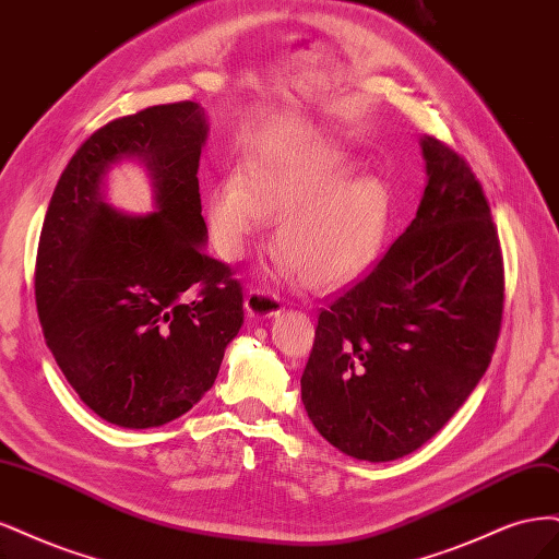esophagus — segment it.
<instances>
[{
	"label": "esophagus",
	"instance_id": "esophagus-1",
	"mask_svg": "<svg viewBox=\"0 0 559 559\" xmlns=\"http://www.w3.org/2000/svg\"><path fill=\"white\" fill-rule=\"evenodd\" d=\"M243 309L250 320H264L283 313V304L276 295L266 290H250L243 299Z\"/></svg>",
	"mask_w": 559,
	"mask_h": 559
}]
</instances>
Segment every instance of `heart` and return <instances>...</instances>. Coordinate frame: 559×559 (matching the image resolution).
Wrapping results in <instances>:
<instances>
[{"label":"heart","mask_w":559,"mask_h":559,"mask_svg":"<svg viewBox=\"0 0 559 559\" xmlns=\"http://www.w3.org/2000/svg\"><path fill=\"white\" fill-rule=\"evenodd\" d=\"M392 192L383 178L353 176L338 151L274 155L250 162L239 181L227 178L206 200L218 255L239 262L262 221H278L274 276L332 293L365 276L381 255L392 225Z\"/></svg>","instance_id":"heart-1"}]
</instances>
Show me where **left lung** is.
<instances>
[{
  "instance_id": "1",
  "label": "left lung",
  "mask_w": 559,
  "mask_h": 559,
  "mask_svg": "<svg viewBox=\"0 0 559 559\" xmlns=\"http://www.w3.org/2000/svg\"><path fill=\"white\" fill-rule=\"evenodd\" d=\"M427 183L385 258L318 316L301 373L313 427L341 453L390 462L455 416L490 365L503 264L472 167L423 136Z\"/></svg>"
}]
</instances>
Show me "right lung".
<instances>
[{"label": "right lung", "instance_id": "obj_1", "mask_svg": "<svg viewBox=\"0 0 559 559\" xmlns=\"http://www.w3.org/2000/svg\"><path fill=\"white\" fill-rule=\"evenodd\" d=\"M206 136L194 102L104 124L69 159L46 211L34 272L46 346L83 404L118 427L181 418L243 325L241 285L204 253L197 171ZM120 160L147 169L151 214L105 202Z\"/></svg>", "mask_w": 559, "mask_h": 559}]
</instances>
